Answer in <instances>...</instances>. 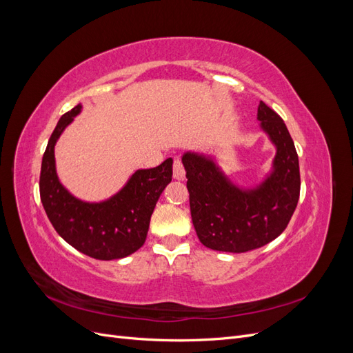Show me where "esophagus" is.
Returning <instances> with one entry per match:
<instances>
[{"label": "esophagus", "mask_w": 353, "mask_h": 353, "mask_svg": "<svg viewBox=\"0 0 353 353\" xmlns=\"http://www.w3.org/2000/svg\"><path fill=\"white\" fill-rule=\"evenodd\" d=\"M172 170H174V178L175 179H183L185 176V168L181 162L179 157L174 159V165H172Z\"/></svg>", "instance_id": "1"}]
</instances>
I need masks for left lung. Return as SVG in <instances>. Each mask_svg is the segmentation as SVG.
Returning <instances> with one entry per match:
<instances>
[{"label": "left lung", "instance_id": "8db88e82", "mask_svg": "<svg viewBox=\"0 0 353 353\" xmlns=\"http://www.w3.org/2000/svg\"><path fill=\"white\" fill-rule=\"evenodd\" d=\"M258 119L276 147L272 174L258 188L243 191L210 159L183 156L191 219L199 240L209 249L231 253L259 249L285 230L297 206L301 172L290 132L263 101Z\"/></svg>", "mask_w": 353, "mask_h": 353}]
</instances>
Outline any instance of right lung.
<instances>
[{"label": "right lung", "instance_id": "obj_1", "mask_svg": "<svg viewBox=\"0 0 353 353\" xmlns=\"http://www.w3.org/2000/svg\"><path fill=\"white\" fill-rule=\"evenodd\" d=\"M81 109L82 105L78 104L63 114L50 137L41 165V201L52 227L72 248L94 259H121L144 244L156 203L172 181V159L152 169L137 170L119 193L109 200H78L57 178L54 145Z\"/></svg>", "mask_w": 353, "mask_h": 353}]
</instances>
